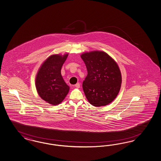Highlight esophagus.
Returning <instances> with one entry per match:
<instances>
[{
  "instance_id": "1",
  "label": "esophagus",
  "mask_w": 161,
  "mask_h": 161,
  "mask_svg": "<svg viewBox=\"0 0 161 161\" xmlns=\"http://www.w3.org/2000/svg\"><path fill=\"white\" fill-rule=\"evenodd\" d=\"M75 87L76 88H80V83H77V84L75 85Z\"/></svg>"
}]
</instances>
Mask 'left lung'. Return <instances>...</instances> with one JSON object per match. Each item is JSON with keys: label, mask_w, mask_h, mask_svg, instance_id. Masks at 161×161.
<instances>
[{"label": "left lung", "mask_w": 161, "mask_h": 161, "mask_svg": "<svg viewBox=\"0 0 161 161\" xmlns=\"http://www.w3.org/2000/svg\"><path fill=\"white\" fill-rule=\"evenodd\" d=\"M87 69L83 88L94 106H106L117 97L122 84V74L117 63L108 54L99 51L81 55Z\"/></svg>", "instance_id": "8db88e82"}]
</instances>
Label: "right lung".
<instances>
[{
	"instance_id": "right-lung-1",
	"label": "right lung",
	"mask_w": 161,
	"mask_h": 161,
	"mask_svg": "<svg viewBox=\"0 0 161 161\" xmlns=\"http://www.w3.org/2000/svg\"><path fill=\"white\" fill-rule=\"evenodd\" d=\"M68 55L49 56L41 64L36 75L35 86L39 97L53 106L60 104L69 92V87L61 73Z\"/></svg>"
}]
</instances>
